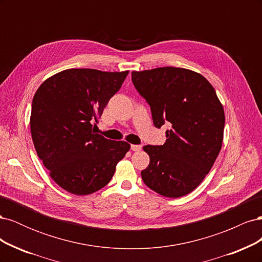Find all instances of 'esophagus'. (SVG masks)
Wrapping results in <instances>:
<instances>
[{"label": "esophagus", "instance_id": "esophagus-1", "mask_svg": "<svg viewBox=\"0 0 262 262\" xmlns=\"http://www.w3.org/2000/svg\"><path fill=\"white\" fill-rule=\"evenodd\" d=\"M131 149L133 152H139V150L142 149V145H138V144H132L131 145Z\"/></svg>", "mask_w": 262, "mask_h": 262}]
</instances>
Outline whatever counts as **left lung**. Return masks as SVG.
<instances>
[{
	"mask_svg": "<svg viewBox=\"0 0 262 262\" xmlns=\"http://www.w3.org/2000/svg\"><path fill=\"white\" fill-rule=\"evenodd\" d=\"M132 83L150 107L153 123L166 130L163 145H146L144 184L168 198L186 195L212 168L223 142L225 116L216 93L199 73L181 68L132 72Z\"/></svg>",
	"mask_w": 262,
	"mask_h": 262,
	"instance_id": "1",
	"label": "left lung"
}]
</instances>
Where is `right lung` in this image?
<instances>
[{"label":"right lung","mask_w":262,"mask_h":262,"mask_svg":"<svg viewBox=\"0 0 262 262\" xmlns=\"http://www.w3.org/2000/svg\"><path fill=\"white\" fill-rule=\"evenodd\" d=\"M128 73L69 69L46 80L35 94L30 131L36 152L50 177L70 193L86 195L104 188L130 149L126 142L93 129Z\"/></svg>","instance_id":"add662e5"}]
</instances>
